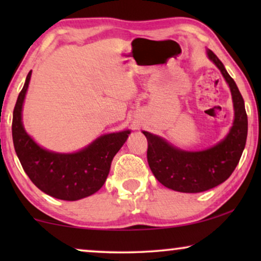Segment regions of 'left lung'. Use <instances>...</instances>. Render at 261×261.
<instances>
[{"label":"left lung","mask_w":261,"mask_h":261,"mask_svg":"<svg viewBox=\"0 0 261 261\" xmlns=\"http://www.w3.org/2000/svg\"><path fill=\"white\" fill-rule=\"evenodd\" d=\"M208 57L219 67L229 85L235 119L224 140L199 152L180 151L164 139L144 132L147 138V162L154 177L164 187L179 192H202L223 183L239 164L247 139V114L244 98L233 78L216 55L209 49Z\"/></svg>","instance_id":"8db88e82"}]
</instances>
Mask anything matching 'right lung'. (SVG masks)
Returning <instances> with one entry per match:
<instances>
[{"label":"right lung","instance_id":"add662e5","mask_svg":"<svg viewBox=\"0 0 261 261\" xmlns=\"http://www.w3.org/2000/svg\"><path fill=\"white\" fill-rule=\"evenodd\" d=\"M32 71L27 74L13 112L14 148L22 169L38 189L63 201H77L98 191L108 177L110 164L126 142L129 130L102 135L77 153L60 154L41 148L26 133L21 112Z\"/></svg>","mask_w":261,"mask_h":261}]
</instances>
